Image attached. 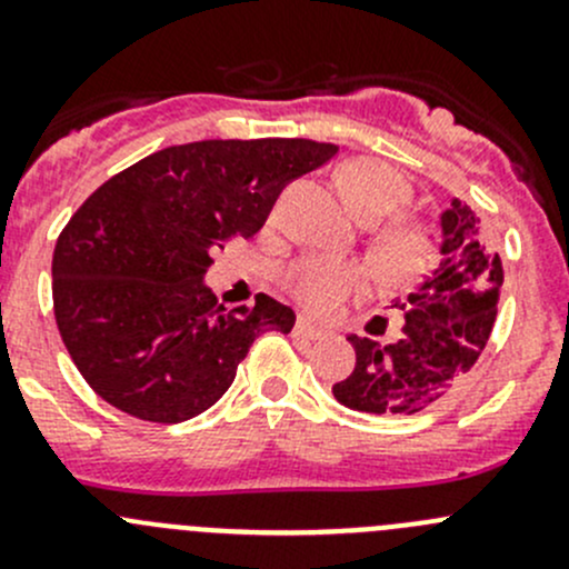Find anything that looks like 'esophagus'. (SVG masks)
Instances as JSON below:
<instances>
[{
    "label": "esophagus",
    "mask_w": 569,
    "mask_h": 569,
    "mask_svg": "<svg viewBox=\"0 0 569 569\" xmlns=\"http://www.w3.org/2000/svg\"><path fill=\"white\" fill-rule=\"evenodd\" d=\"M295 332H297V336L308 338V341H319V338H325V336H327V332L321 330V327L313 325V321L308 319V317H300V319H297Z\"/></svg>",
    "instance_id": "1"
}]
</instances>
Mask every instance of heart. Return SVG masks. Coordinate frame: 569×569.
<instances>
[{
    "instance_id": "heart-1",
    "label": "heart",
    "mask_w": 569,
    "mask_h": 569,
    "mask_svg": "<svg viewBox=\"0 0 569 569\" xmlns=\"http://www.w3.org/2000/svg\"><path fill=\"white\" fill-rule=\"evenodd\" d=\"M341 189L363 222H380L401 211L410 200V181L380 159H355L343 164ZM375 263L386 278L410 283L427 269L432 256L429 233L416 222H396L375 239ZM366 283L363 269L338 258H302L289 269V286L311 311L330 313Z\"/></svg>"
}]
</instances>
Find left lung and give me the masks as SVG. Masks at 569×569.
Instances as JSON below:
<instances>
[{
  "label": "left lung",
  "instance_id": "left-lung-1",
  "mask_svg": "<svg viewBox=\"0 0 569 569\" xmlns=\"http://www.w3.org/2000/svg\"><path fill=\"white\" fill-rule=\"evenodd\" d=\"M501 286V258L473 209L455 198L440 214L438 269L399 306L401 336L388 343L347 336L355 369L332 396L375 416H412L438 401L487 347Z\"/></svg>",
  "mask_w": 569,
  "mask_h": 569
}]
</instances>
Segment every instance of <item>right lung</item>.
Here are the masks:
<instances>
[{
    "label": "right lung",
    "instance_id": "1",
    "mask_svg": "<svg viewBox=\"0 0 569 569\" xmlns=\"http://www.w3.org/2000/svg\"><path fill=\"white\" fill-rule=\"evenodd\" d=\"M313 140H203L151 153L101 183L51 258L54 319L101 399L142 421L178 423L231 388L261 332L295 311L267 295L214 311L211 250L252 237L286 183L330 162Z\"/></svg>",
    "mask_w": 569,
    "mask_h": 569
}]
</instances>
